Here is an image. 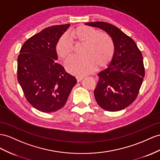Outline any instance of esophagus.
Listing matches in <instances>:
<instances>
[{
	"label": "esophagus",
	"mask_w": 160,
	"mask_h": 160,
	"mask_svg": "<svg viewBox=\"0 0 160 160\" xmlns=\"http://www.w3.org/2000/svg\"><path fill=\"white\" fill-rule=\"evenodd\" d=\"M84 76H76V79H77V80H78V82H80V81H81L82 80L83 78H84Z\"/></svg>",
	"instance_id": "esophagus-1"
}]
</instances>
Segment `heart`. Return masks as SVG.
Returning a JSON list of instances; mask_svg holds the SVG:
<instances>
[{
	"label": "heart",
	"instance_id": "heart-1",
	"mask_svg": "<svg viewBox=\"0 0 160 160\" xmlns=\"http://www.w3.org/2000/svg\"><path fill=\"white\" fill-rule=\"evenodd\" d=\"M63 35L56 44V52L61 59L65 60L73 54V48L69 38L76 42H82L81 54L82 57H73L65 65L68 70L77 76H85L95 70L97 66L103 68L113 58L115 51L113 41L108 34L98 32L87 26H80Z\"/></svg>",
	"mask_w": 160,
	"mask_h": 160
}]
</instances>
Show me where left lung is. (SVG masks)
<instances>
[{
	"label": "left lung",
	"instance_id": "left-lung-1",
	"mask_svg": "<svg viewBox=\"0 0 160 160\" xmlns=\"http://www.w3.org/2000/svg\"><path fill=\"white\" fill-rule=\"evenodd\" d=\"M111 36L115 46L109 66L98 73L94 95L101 108L109 112L124 109L136 99L145 77L142 55L134 41L115 26L103 22H88Z\"/></svg>",
	"mask_w": 160,
	"mask_h": 160
}]
</instances>
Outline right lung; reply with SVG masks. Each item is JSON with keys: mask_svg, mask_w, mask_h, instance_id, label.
Segmentation results:
<instances>
[{"mask_svg": "<svg viewBox=\"0 0 160 160\" xmlns=\"http://www.w3.org/2000/svg\"><path fill=\"white\" fill-rule=\"evenodd\" d=\"M69 25L44 28L23 43L18 55V80L26 100L42 112L62 108L77 82L57 63L56 44Z\"/></svg>", "mask_w": 160, "mask_h": 160, "instance_id": "right-lung-1", "label": "right lung"}]
</instances>
